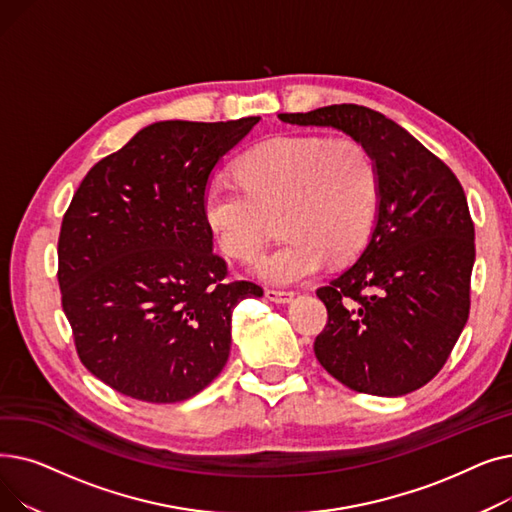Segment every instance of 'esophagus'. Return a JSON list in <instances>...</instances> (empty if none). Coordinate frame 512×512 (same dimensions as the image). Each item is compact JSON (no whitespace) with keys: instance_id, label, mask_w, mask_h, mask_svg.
<instances>
[{"instance_id":"34e87169","label":"esophagus","mask_w":512,"mask_h":512,"mask_svg":"<svg viewBox=\"0 0 512 512\" xmlns=\"http://www.w3.org/2000/svg\"><path fill=\"white\" fill-rule=\"evenodd\" d=\"M265 299L272 301L276 305H286L294 299V292H288V290H274V288H267L265 290Z\"/></svg>"}]
</instances>
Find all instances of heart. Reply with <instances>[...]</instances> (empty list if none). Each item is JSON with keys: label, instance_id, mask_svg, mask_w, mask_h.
Returning a JSON list of instances; mask_svg holds the SVG:
<instances>
[{"label": "heart", "instance_id": "obj_1", "mask_svg": "<svg viewBox=\"0 0 512 512\" xmlns=\"http://www.w3.org/2000/svg\"><path fill=\"white\" fill-rule=\"evenodd\" d=\"M238 182L215 180L205 193V220L222 251L253 261L265 247L272 215L282 213L284 245L255 265L278 286L299 284L332 261L353 257L373 228L380 174L353 139L278 137L238 159Z\"/></svg>", "mask_w": 512, "mask_h": 512}]
</instances>
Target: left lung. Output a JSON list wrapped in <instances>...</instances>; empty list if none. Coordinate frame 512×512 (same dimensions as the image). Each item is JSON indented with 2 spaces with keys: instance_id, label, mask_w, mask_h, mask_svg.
Returning a JSON list of instances; mask_svg holds the SVG:
<instances>
[{
  "instance_id": "8db88e82",
  "label": "left lung",
  "mask_w": 512,
  "mask_h": 512,
  "mask_svg": "<svg viewBox=\"0 0 512 512\" xmlns=\"http://www.w3.org/2000/svg\"><path fill=\"white\" fill-rule=\"evenodd\" d=\"M286 124L359 141L380 174V201L359 259L317 290L328 326L315 357L340 384L405 396L444 367L469 319L475 228L461 182L413 134L369 107L342 103Z\"/></svg>"
}]
</instances>
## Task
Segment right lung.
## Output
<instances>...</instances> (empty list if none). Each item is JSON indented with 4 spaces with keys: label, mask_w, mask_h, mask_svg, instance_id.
<instances>
[{
    "label": "right lung",
    "mask_w": 512,
    "mask_h": 512,
    "mask_svg": "<svg viewBox=\"0 0 512 512\" xmlns=\"http://www.w3.org/2000/svg\"><path fill=\"white\" fill-rule=\"evenodd\" d=\"M261 118L164 120L89 170L64 215L62 307L83 365L130 398L205 390L230 357L232 311L263 297L226 282L205 220L211 174Z\"/></svg>",
    "instance_id": "add662e5"
}]
</instances>
